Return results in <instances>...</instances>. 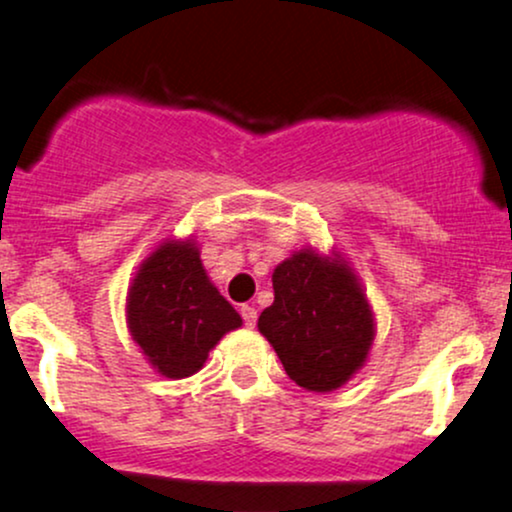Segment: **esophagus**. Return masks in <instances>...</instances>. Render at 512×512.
Wrapping results in <instances>:
<instances>
[{
	"mask_svg": "<svg viewBox=\"0 0 512 512\" xmlns=\"http://www.w3.org/2000/svg\"><path fill=\"white\" fill-rule=\"evenodd\" d=\"M240 315H243L245 327H255L257 322V310L252 305H240Z\"/></svg>",
	"mask_w": 512,
	"mask_h": 512,
	"instance_id": "esophagus-1",
	"label": "esophagus"
}]
</instances>
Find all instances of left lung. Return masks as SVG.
<instances>
[{"label":"left lung","instance_id":"1","mask_svg":"<svg viewBox=\"0 0 512 512\" xmlns=\"http://www.w3.org/2000/svg\"><path fill=\"white\" fill-rule=\"evenodd\" d=\"M274 303L257 330L274 346L286 375L303 390L332 392L366 366L375 313L342 252L301 248L276 264Z\"/></svg>","mask_w":512,"mask_h":512}]
</instances>
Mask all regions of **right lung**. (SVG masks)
Masks as SVG:
<instances>
[{
  "instance_id": "obj_1",
  "label": "right lung",
  "mask_w": 512,
  "mask_h": 512,
  "mask_svg": "<svg viewBox=\"0 0 512 512\" xmlns=\"http://www.w3.org/2000/svg\"><path fill=\"white\" fill-rule=\"evenodd\" d=\"M127 330L149 366L170 380L202 370L209 351L243 317L211 284L195 238H166L132 276Z\"/></svg>"
}]
</instances>
